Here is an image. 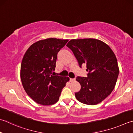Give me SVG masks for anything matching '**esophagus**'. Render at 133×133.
<instances>
[{
  "instance_id": "34e87169",
  "label": "esophagus",
  "mask_w": 133,
  "mask_h": 133,
  "mask_svg": "<svg viewBox=\"0 0 133 133\" xmlns=\"http://www.w3.org/2000/svg\"><path fill=\"white\" fill-rule=\"evenodd\" d=\"M75 78H70V82H73V81H75Z\"/></svg>"
}]
</instances>
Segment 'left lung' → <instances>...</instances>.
<instances>
[{
    "instance_id": "1",
    "label": "left lung",
    "mask_w": 133,
    "mask_h": 133,
    "mask_svg": "<svg viewBox=\"0 0 133 133\" xmlns=\"http://www.w3.org/2000/svg\"><path fill=\"white\" fill-rule=\"evenodd\" d=\"M78 61L85 64L87 77H77L81 90L75 93L77 99L84 104L94 105L102 102L115 88L119 69L117 59L110 48L100 40L71 39L67 44Z\"/></svg>"
}]
</instances>
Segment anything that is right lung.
<instances>
[{"mask_svg":"<svg viewBox=\"0 0 133 133\" xmlns=\"http://www.w3.org/2000/svg\"><path fill=\"white\" fill-rule=\"evenodd\" d=\"M67 39L48 38L33 43L21 62L20 77L24 88L35 102L53 105L59 99L68 77L54 76L57 54Z\"/></svg>","mask_w":133,"mask_h":133,"instance_id":"right-lung-1","label":"right lung"}]
</instances>
